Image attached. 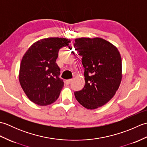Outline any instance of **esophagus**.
Instances as JSON below:
<instances>
[{
    "mask_svg": "<svg viewBox=\"0 0 147 147\" xmlns=\"http://www.w3.org/2000/svg\"><path fill=\"white\" fill-rule=\"evenodd\" d=\"M72 80H73V79L67 80L66 81H65V84H66V85H69V84L71 83V82H72Z\"/></svg>",
    "mask_w": 147,
    "mask_h": 147,
    "instance_id": "obj_1",
    "label": "esophagus"
}]
</instances>
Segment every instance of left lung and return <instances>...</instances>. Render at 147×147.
Here are the masks:
<instances>
[{
    "instance_id": "left-lung-1",
    "label": "left lung",
    "mask_w": 147,
    "mask_h": 147,
    "mask_svg": "<svg viewBox=\"0 0 147 147\" xmlns=\"http://www.w3.org/2000/svg\"><path fill=\"white\" fill-rule=\"evenodd\" d=\"M74 48L82 56L85 85L74 92L84 107L95 109L110 100L121 82L122 60L117 49L101 38L75 39Z\"/></svg>"
}]
</instances>
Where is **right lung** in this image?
Wrapping results in <instances>:
<instances>
[{"mask_svg":"<svg viewBox=\"0 0 147 147\" xmlns=\"http://www.w3.org/2000/svg\"><path fill=\"white\" fill-rule=\"evenodd\" d=\"M70 40L47 38L34 43L21 60L19 80L31 101L44 106L58 98L64 86L59 78L60 68L56 63L59 49L69 46Z\"/></svg>","mask_w":147,"mask_h":147,"instance_id":"obj_1","label":"right lung"}]
</instances>
